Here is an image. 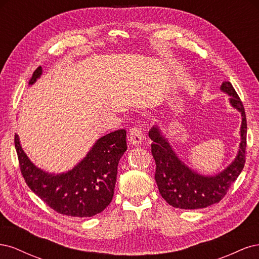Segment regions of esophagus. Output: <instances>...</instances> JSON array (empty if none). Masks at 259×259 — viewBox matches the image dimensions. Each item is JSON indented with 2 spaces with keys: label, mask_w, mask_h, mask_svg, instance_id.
Here are the masks:
<instances>
[{
  "label": "esophagus",
  "mask_w": 259,
  "mask_h": 259,
  "mask_svg": "<svg viewBox=\"0 0 259 259\" xmlns=\"http://www.w3.org/2000/svg\"><path fill=\"white\" fill-rule=\"evenodd\" d=\"M144 138H145V134H144L143 130L139 126H134L131 130L130 135H128V140L131 144H133V145L142 144Z\"/></svg>",
  "instance_id": "obj_1"
}]
</instances>
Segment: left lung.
Returning a JSON list of instances; mask_svg holds the SVG:
<instances>
[{
  "label": "left lung",
  "mask_w": 259,
  "mask_h": 259,
  "mask_svg": "<svg viewBox=\"0 0 259 259\" xmlns=\"http://www.w3.org/2000/svg\"><path fill=\"white\" fill-rule=\"evenodd\" d=\"M221 91L230 96L231 107L237 109L242 116L241 143L237 156L221 173L211 176L198 173L178 158L158 125H153L149 131L156 165L154 179L162 198L173 207L198 209L218 203L244 167L247 128L244 107L230 82H223Z\"/></svg>",
  "instance_id": "8db88e82"
}]
</instances>
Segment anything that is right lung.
<instances>
[{
    "label": "right lung",
    "mask_w": 259,
    "mask_h": 259,
    "mask_svg": "<svg viewBox=\"0 0 259 259\" xmlns=\"http://www.w3.org/2000/svg\"><path fill=\"white\" fill-rule=\"evenodd\" d=\"M42 67L33 72L29 85L42 75ZM19 166L27 185L57 213L71 217H92L112 201L117 165L126 151V131L117 130L100 137L85 158L66 173L54 174L36 167L22 150L15 134Z\"/></svg>",
    "instance_id": "obj_1"
}]
</instances>
